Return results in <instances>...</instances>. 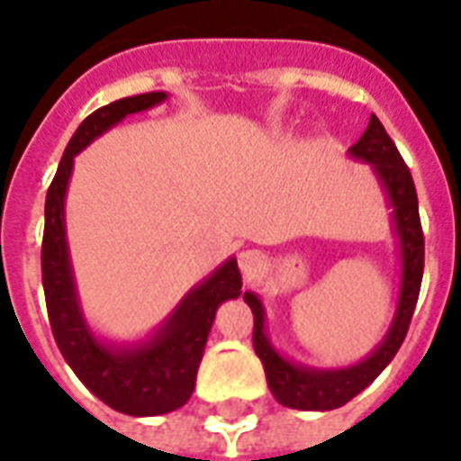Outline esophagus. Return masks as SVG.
<instances>
[{
  "instance_id": "obj_1",
  "label": "esophagus",
  "mask_w": 461,
  "mask_h": 461,
  "mask_svg": "<svg viewBox=\"0 0 461 461\" xmlns=\"http://www.w3.org/2000/svg\"><path fill=\"white\" fill-rule=\"evenodd\" d=\"M239 267H241L243 276H253L258 269L263 267V256L260 250H243L239 253Z\"/></svg>"
}]
</instances>
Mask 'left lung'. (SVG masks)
<instances>
[{
  "label": "left lung",
  "mask_w": 461,
  "mask_h": 461,
  "mask_svg": "<svg viewBox=\"0 0 461 461\" xmlns=\"http://www.w3.org/2000/svg\"><path fill=\"white\" fill-rule=\"evenodd\" d=\"M348 153L353 158L374 166V172H376L393 208V227L398 234L400 260H402L398 308H395V317H393L388 334L384 336L379 346L374 348L369 357L357 365L340 366V369H310V366L284 360L272 348L267 334H265L263 303L258 301L256 294L246 291L243 301L253 310V348L265 366L267 386L276 402H282L284 407H291V410L327 412V410L346 405L348 400H353L357 393L365 391L386 369L388 362L395 357L402 346L410 321H412L419 289H421L424 231H421V220H419L417 189H414L410 167L405 166L400 151L374 113L365 134L357 140V144L348 149Z\"/></svg>",
  "instance_id": "obj_1"
}]
</instances>
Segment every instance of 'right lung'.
<instances>
[{"mask_svg":"<svg viewBox=\"0 0 461 461\" xmlns=\"http://www.w3.org/2000/svg\"><path fill=\"white\" fill-rule=\"evenodd\" d=\"M166 99V92L125 96L87 115L63 151L44 203L42 286L56 346L70 369L77 374V379L96 398L113 407L115 412L132 417L172 412L192 398L198 365L220 303L241 294L237 260L230 258L208 279L194 286L166 324L144 343L106 346L89 331L82 317L80 301L75 294L63 211L73 158L96 137L118 125L125 115L140 113Z\"/></svg>","mask_w":461,"mask_h":461,"instance_id":"add662e5","label":"right lung"}]
</instances>
